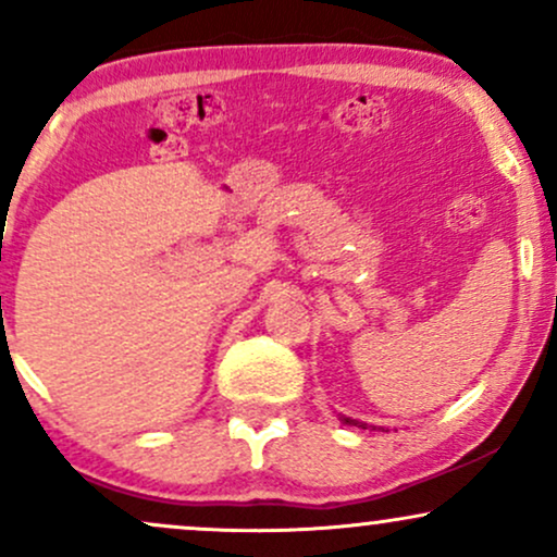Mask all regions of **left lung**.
<instances>
[{"label": "left lung", "instance_id": "obj_1", "mask_svg": "<svg viewBox=\"0 0 557 557\" xmlns=\"http://www.w3.org/2000/svg\"><path fill=\"white\" fill-rule=\"evenodd\" d=\"M343 420H345V423H347V425H358V428H366L363 423H358V420H350V418H343Z\"/></svg>", "mask_w": 557, "mask_h": 557}]
</instances>
